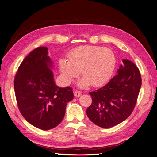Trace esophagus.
Returning <instances> with one entry per match:
<instances>
[{
  "label": "esophagus",
  "instance_id": "esophagus-1",
  "mask_svg": "<svg viewBox=\"0 0 157 157\" xmlns=\"http://www.w3.org/2000/svg\"><path fill=\"white\" fill-rule=\"evenodd\" d=\"M74 95H75V96H76V97H79L80 96H81L82 93H81V92L78 91V90H76V91L74 92Z\"/></svg>",
  "mask_w": 157,
  "mask_h": 157
}]
</instances>
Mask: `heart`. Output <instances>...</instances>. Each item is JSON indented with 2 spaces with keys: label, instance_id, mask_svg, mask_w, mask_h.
Segmentation results:
<instances>
[{
  "label": "heart",
  "instance_id": "obj_1",
  "mask_svg": "<svg viewBox=\"0 0 157 157\" xmlns=\"http://www.w3.org/2000/svg\"><path fill=\"white\" fill-rule=\"evenodd\" d=\"M69 59H61L59 67L63 78L69 82L82 71L80 87L90 84L98 86L105 83L115 69L116 58L113 51L97 46H83L71 50Z\"/></svg>",
  "mask_w": 157,
  "mask_h": 157
}]
</instances>
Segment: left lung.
<instances>
[{
	"label": "left lung",
	"instance_id": "obj_1",
	"mask_svg": "<svg viewBox=\"0 0 157 157\" xmlns=\"http://www.w3.org/2000/svg\"><path fill=\"white\" fill-rule=\"evenodd\" d=\"M117 74L106 85L90 92L92 103L86 110L89 119L101 128H111L129 117L141 86L139 69L131 61L122 60Z\"/></svg>",
	"mask_w": 157,
	"mask_h": 157
}]
</instances>
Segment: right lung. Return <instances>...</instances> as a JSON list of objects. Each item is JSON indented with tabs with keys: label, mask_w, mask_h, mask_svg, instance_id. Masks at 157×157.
Returning a JSON list of instances; mask_svg holds the SVG:
<instances>
[{
	"label": "right lung",
	"mask_w": 157,
	"mask_h": 157,
	"mask_svg": "<svg viewBox=\"0 0 157 157\" xmlns=\"http://www.w3.org/2000/svg\"><path fill=\"white\" fill-rule=\"evenodd\" d=\"M52 66L48 48L39 47L23 60L14 78L19 110L28 122L42 130L59 124L74 97L71 87L56 86Z\"/></svg>",
	"instance_id": "obj_1"
}]
</instances>
